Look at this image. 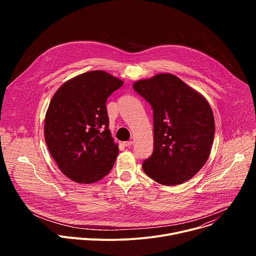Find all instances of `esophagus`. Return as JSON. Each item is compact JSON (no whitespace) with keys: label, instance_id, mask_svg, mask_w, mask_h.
Returning a JSON list of instances; mask_svg holds the SVG:
<instances>
[{"label":"esophagus","instance_id":"esophagus-1","mask_svg":"<svg viewBox=\"0 0 256 256\" xmlns=\"http://www.w3.org/2000/svg\"><path fill=\"white\" fill-rule=\"evenodd\" d=\"M132 144V140H128V142H124V147H130V146Z\"/></svg>","mask_w":256,"mask_h":256}]
</instances>
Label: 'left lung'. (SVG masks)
<instances>
[{"label": "left lung", "mask_w": 256, "mask_h": 256, "mask_svg": "<svg viewBox=\"0 0 256 256\" xmlns=\"http://www.w3.org/2000/svg\"><path fill=\"white\" fill-rule=\"evenodd\" d=\"M153 108L154 151L142 170L163 186L194 177L206 162L214 120L206 99L172 74H158L132 85Z\"/></svg>", "instance_id": "left-lung-1"}]
</instances>
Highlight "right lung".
I'll list each match as a JSON object with an SVG mask.
<instances>
[{
  "label": "right lung",
  "mask_w": 256,
  "mask_h": 256,
  "mask_svg": "<svg viewBox=\"0 0 256 256\" xmlns=\"http://www.w3.org/2000/svg\"><path fill=\"white\" fill-rule=\"evenodd\" d=\"M122 84L104 70H91L64 82L50 100L44 120L48 149L77 184H94L114 165L118 147L108 130L105 103Z\"/></svg>",
  "instance_id": "right-lung-1"
}]
</instances>
